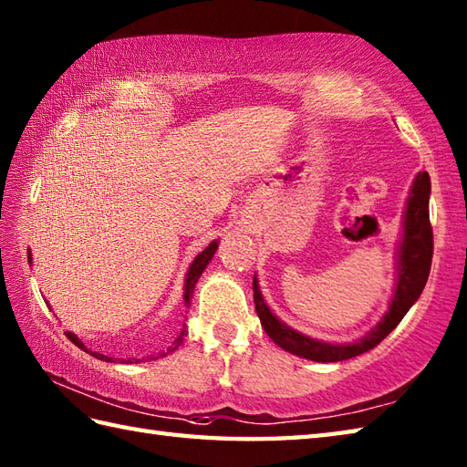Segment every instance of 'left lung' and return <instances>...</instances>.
I'll use <instances>...</instances> for the list:
<instances>
[{
    "label": "left lung",
    "instance_id": "obj_1",
    "mask_svg": "<svg viewBox=\"0 0 467 467\" xmlns=\"http://www.w3.org/2000/svg\"><path fill=\"white\" fill-rule=\"evenodd\" d=\"M430 194H431V181L428 172H418L413 178L411 191L405 202L403 224H401V241L398 246V256H395V286L393 296L387 306L381 321L377 323L371 331H367L361 339L353 343H327L313 339L309 335H303L293 327L283 323L276 317L271 306L266 305L261 293L259 279H253L254 291V306L259 315L263 329L266 335L281 347L303 359L317 361V363H335L345 361L351 357L361 355L379 345L408 313L413 303L420 299L425 283H428L431 256H433V234L430 224Z\"/></svg>",
    "mask_w": 467,
    "mask_h": 467
}]
</instances>
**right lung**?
Instances as JSON below:
<instances>
[{"mask_svg":"<svg viewBox=\"0 0 467 467\" xmlns=\"http://www.w3.org/2000/svg\"><path fill=\"white\" fill-rule=\"evenodd\" d=\"M216 249H218V241H213L211 244L206 246L204 251H201L198 253L196 256H194V261L191 263V266H188V271H186V276H184V295H182V299H184V306H191V299H192V293H194V286H196V283H198V279H201V275L204 273V269L208 266V263L213 261V256H214V253H216ZM27 261L32 263V253L27 251ZM186 327L184 329L181 331V335L176 337L174 339V343H172V347H168V351L166 353H172V351H176L178 347L182 345V341H184V337H186ZM67 335V339L72 341L76 347H80V349H84V351H88L86 347H84V343L78 339V335H74V333H66ZM164 353V355H166ZM96 359H102V361H112V357H106V355H102V353H92ZM128 363H132L130 359H128Z\"/></svg>","mask_w":467,"mask_h":467,"instance_id":"1","label":"right lung"}]
</instances>
